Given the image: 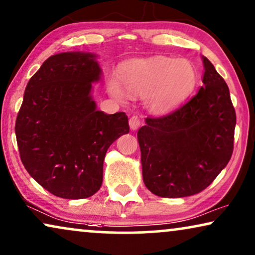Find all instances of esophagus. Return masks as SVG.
Returning <instances> with one entry per match:
<instances>
[{"label":"esophagus","mask_w":255,"mask_h":255,"mask_svg":"<svg viewBox=\"0 0 255 255\" xmlns=\"http://www.w3.org/2000/svg\"><path fill=\"white\" fill-rule=\"evenodd\" d=\"M141 125H142V120L138 117H131L130 119H129V126H130V128L133 130H136L138 127H141Z\"/></svg>","instance_id":"esophagus-1"}]
</instances>
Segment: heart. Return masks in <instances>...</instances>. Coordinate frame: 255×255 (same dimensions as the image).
I'll list each match as a JSON object with an SVG mask.
<instances>
[{"mask_svg":"<svg viewBox=\"0 0 255 255\" xmlns=\"http://www.w3.org/2000/svg\"><path fill=\"white\" fill-rule=\"evenodd\" d=\"M120 79L128 96H147L149 110L162 114L174 110L192 93L197 84V71L188 59L152 56L126 63L120 70ZM107 87L117 99L126 98L115 79H110Z\"/></svg>","mask_w":255,"mask_h":255,"instance_id":"1","label":"heart"}]
</instances>
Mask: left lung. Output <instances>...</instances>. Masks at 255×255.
I'll use <instances>...</instances> for the list:
<instances>
[{
  "label": "left lung",
  "mask_w": 255,
  "mask_h": 255,
  "mask_svg": "<svg viewBox=\"0 0 255 255\" xmlns=\"http://www.w3.org/2000/svg\"><path fill=\"white\" fill-rule=\"evenodd\" d=\"M198 93L163 117H148L137 131L142 175L148 190L178 198L208 188L233 152L236 111L230 90L204 57Z\"/></svg>",
  "instance_id": "8db88e82"
}]
</instances>
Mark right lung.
I'll return each mask as SVG.
<instances>
[{
	"label": "right lung",
	"mask_w": 255,
	"mask_h": 255,
	"mask_svg": "<svg viewBox=\"0 0 255 255\" xmlns=\"http://www.w3.org/2000/svg\"><path fill=\"white\" fill-rule=\"evenodd\" d=\"M100 72L94 54L63 52L47 58L25 87L15 124L19 157L57 197L94 195L103 184L107 149L129 131L124 112L96 110L90 92Z\"/></svg>",
	"instance_id": "obj_1"
}]
</instances>
